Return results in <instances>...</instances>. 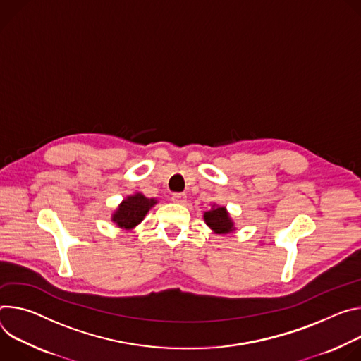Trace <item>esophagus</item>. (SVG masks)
Here are the masks:
<instances>
[{
	"instance_id": "34e87169",
	"label": "esophagus",
	"mask_w": 361,
	"mask_h": 361,
	"mask_svg": "<svg viewBox=\"0 0 361 361\" xmlns=\"http://www.w3.org/2000/svg\"><path fill=\"white\" fill-rule=\"evenodd\" d=\"M172 201L176 204H185L186 202V195L185 193H173Z\"/></svg>"
}]
</instances>
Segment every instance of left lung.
<instances>
[{"instance_id": "8db88e82", "label": "left lung", "mask_w": 361, "mask_h": 361, "mask_svg": "<svg viewBox=\"0 0 361 361\" xmlns=\"http://www.w3.org/2000/svg\"><path fill=\"white\" fill-rule=\"evenodd\" d=\"M205 224L215 232V233H231L235 226L233 222L226 211L225 207H215L204 214Z\"/></svg>"}]
</instances>
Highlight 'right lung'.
<instances>
[{
  "mask_svg": "<svg viewBox=\"0 0 361 361\" xmlns=\"http://www.w3.org/2000/svg\"><path fill=\"white\" fill-rule=\"evenodd\" d=\"M156 204V199H149L137 192L123 199L122 204L111 214V221L122 229H133L145 219L149 209Z\"/></svg>",
  "mask_w": 361,
  "mask_h": 361,
  "instance_id": "right-lung-1",
  "label": "right lung"
}]
</instances>
